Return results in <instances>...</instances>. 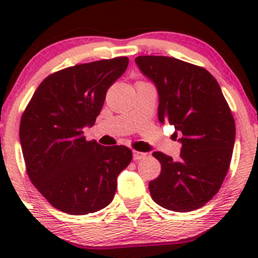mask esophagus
I'll list each match as a JSON object with an SVG mask.
<instances>
[{"label":"esophagus","mask_w":258,"mask_h":258,"mask_svg":"<svg viewBox=\"0 0 258 258\" xmlns=\"http://www.w3.org/2000/svg\"><path fill=\"white\" fill-rule=\"evenodd\" d=\"M146 154L145 152H140V151H133V159L134 160H141V159H145Z\"/></svg>","instance_id":"esophagus-1"}]
</instances>
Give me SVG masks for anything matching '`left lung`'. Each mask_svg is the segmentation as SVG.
I'll use <instances>...</instances> for the list:
<instances>
[{
  "label": "left lung",
  "instance_id": "obj_1",
  "mask_svg": "<svg viewBox=\"0 0 258 258\" xmlns=\"http://www.w3.org/2000/svg\"><path fill=\"white\" fill-rule=\"evenodd\" d=\"M159 94V121L182 134L179 160L160 151L161 172L149 183L156 204L169 211L202 208L218 192L229 170L235 121L217 80L199 66L170 56H137ZM175 132V137H177Z\"/></svg>",
  "mask_w": 258,
  "mask_h": 258
}]
</instances>
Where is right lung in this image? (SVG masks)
<instances>
[{"label":"right lung","instance_id":"obj_1","mask_svg":"<svg viewBox=\"0 0 258 258\" xmlns=\"http://www.w3.org/2000/svg\"><path fill=\"white\" fill-rule=\"evenodd\" d=\"M126 56L92 61L50 75L36 89L20 120L28 177L54 208L75 216L112 202L117 175L132 161L125 146L86 141L108 88L125 72Z\"/></svg>","mask_w":258,"mask_h":258}]
</instances>
